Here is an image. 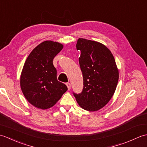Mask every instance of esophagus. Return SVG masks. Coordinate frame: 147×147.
<instances>
[{
    "instance_id": "34e87169",
    "label": "esophagus",
    "mask_w": 147,
    "mask_h": 147,
    "mask_svg": "<svg viewBox=\"0 0 147 147\" xmlns=\"http://www.w3.org/2000/svg\"><path fill=\"white\" fill-rule=\"evenodd\" d=\"M66 86H67V87L68 90H69L71 89V85L70 83H66Z\"/></svg>"
}]
</instances>
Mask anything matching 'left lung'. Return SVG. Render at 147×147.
I'll list each match as a JSON object with an SVG mask.
<instances>
[{
  "label": "left lung",
  "instance_id": "1",
  "mask_svg": "<svg viewBox=\"0 0 147 147\" xmlns=\"http://www.w3.org/2000/svg\"><path fill=\"white\" fill-rule=\"evenodd\" d=\"M77 50L83 76V90L75 94L78 104L86 111H97L104 107L114 95L119 80L115 59L105 45L93 40L78 38Z\"/></svg>",
  "mask_w": 147,
  "mask_h": 147
}]
</instances>
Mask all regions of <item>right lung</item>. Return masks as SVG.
<instances>
[{"label": "right lung", "mask_w": 147, "mask_h": 147, "mask_svg": "<svg viewBox=\"0 0 147 147\" xmlns=\"http://www.w3.org/2000/svg\"><path fill=\"white\" fill-rule=\"evenodd\" d=\"M57 42L46 40L31 52L24 62L20 76V86L27 101L45 110L53 107L67 88L57 79L53 59L63 49Z\"/></svg>", "instance_id": "1"}]
</instances>
